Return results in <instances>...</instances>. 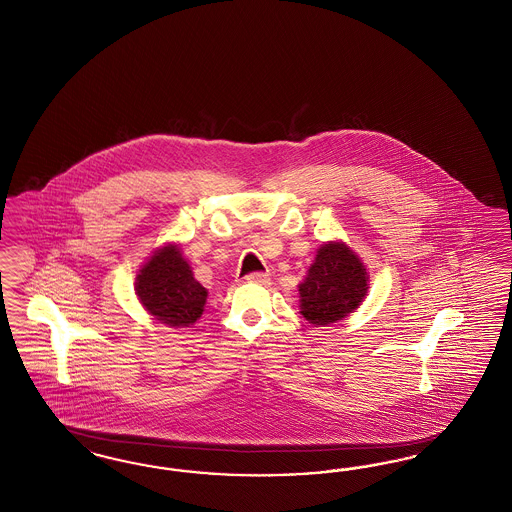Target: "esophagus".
I'll return each instance as SVG.
<instances>
[{"label":"esophagus","mask_w":512,"mask_h":512,"mask_svg":"<svg viewBox=\"0 0 512 512\" xmlns=\"http://www.w3.org/2000/svg\"><path fill=\"white\" fill-rule=\"evenodd\" d=\"M247 282H253V284H266L270 280V276L266 272H253L246 278Z\"/></svg>","instance_id":"1"}]
</instances>
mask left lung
I'll return each mask as SVG.
<instances>
[{
	"label": "left lung",
	"instance_id": "1",
	"mask_svg": "<svg viewBox=\"0 0 512 512\" xmlns=\"http://www.w3.org/2000/svg\"><path fill=\"white\" fill-rule=\"evenodd\" d=\"M299 312L322 328L345 320L368 297L369 272L364 261L343 242L331 240L316 251L299 284Z\"/></svg>",
	"mask_w": 512,
	"mask_h": 512
}]
</instances>
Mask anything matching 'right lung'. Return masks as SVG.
<instances>
[{
	"label": "right lung",
	"mask_w": 512,
	"mask_h": 512,
	"mask_svg": "<svg viewBox=\"0 0 512 512\" xmlns=\"http://www.w3.org/2000/svg\"><path fill=\"white\" fill-rule=\"evenodd\" d=\"M135 295L144 310L167 328H190L204 314L207 289L196 278L181 251L167 242L137 270Z\"/></svg>",
	"instance_id": "add662e5"
}]
</instances>
